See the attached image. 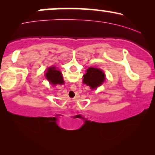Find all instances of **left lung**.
<instances>
[{
    "label": "left lung",
    "mask_w": 155,
    "mask_h": 155,
    "mask_svg": "<svg viewBox=\"0 0 155 155\" xmlns=\"http://www.w3.org/2000/svg\"><path fill=\"white\" fill-rule=\"evenodd\" d=\"M83 77L84 84L90 86L91 89H95L104 82L105 74L101 69L90 67L87 70V73Z\"/></svg>",
    "instance_id": "1"
}]
</instances>
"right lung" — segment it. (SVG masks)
I'll list each match as a JSON object with an SVG mask.
<instances>
[{
	"label": "right lung",
	"mask_w": 155,
	"mask_h": 155,
	"mask_svg": "<svg viewBox=\"0 0 155 155\" xmlns=\"http://www.w3.org/2000/svg\"><path fill=\"white\" fill-rule=\"evenodd\" d=\"M46 77L52 84H63L64 83L62 74L59 71H57L55 67H51L47 69Z\"/></svg>",
	"instance_id": "1"
}]
</instances>
